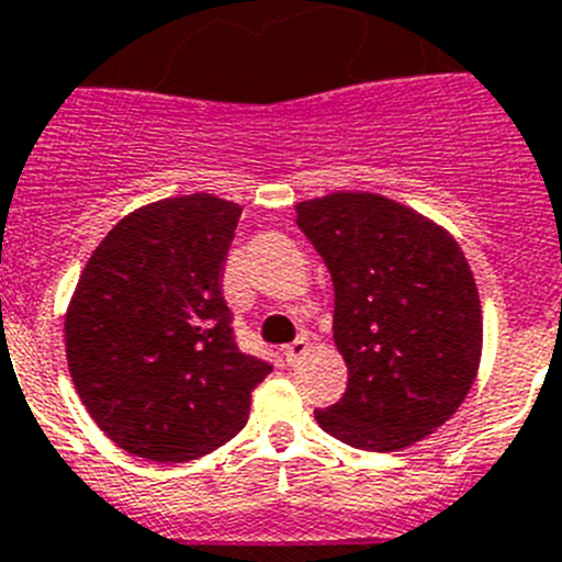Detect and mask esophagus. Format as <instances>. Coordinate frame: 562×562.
Wrapping results in <instances>:
<instances>
[{
	"instance_id": "34e87169",
	"label": "esophagus",
	"mask_w": 562,
	"mask_h": 562,
	"mask_svg": "<svg viewBox=\"0 0 562 562\" xmlns=\"http://www.w3.org/2000/svg\"><path fill=\"white\" fill-rule=\"evenodd\" d=\"M305 353H308V339H305V336H300V339H294L291 345L282 348V359H285L288 364H296Z\"/></svg>"
}]
</instances>
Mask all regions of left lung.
<instances>
[{
  "mask_svg": "<svg viewBox=\"0 0 562 562\" xmlns=\"http://www.w3.org/2000/svg\"><path fill=\"white\" fill-rule=\"evenodd\" d=\"M334 280L348 390L314 416L356 450L396 452L456 416L481 364L475 277L447 228L373 192L296 203Z\"/></svg>",
  "mask_w": 562,
  "mask_h": 562,
  "instance_id": "left-lung-1",
  "label": "left lung"
}]
</instances>
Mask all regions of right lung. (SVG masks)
Listing matches in <instances>:
<instances>
[{"label": "right lung", "mask_w": 562, "mask_h": 562, "mask_svg": "<svg viewBox=\"0 0 562 562\" xmlns=\"http://www.w3.org/2000/svg\"><path fill=\"white\" fill-rule=\"evenodd\" d=\"M243 209L198 192L130 212L87 260L65 316L67 368L92 422L160 463L246 427L271 364L240 353L221 280Z\"/></svg>", "instance_id": "add662e5"}]
</instances>
